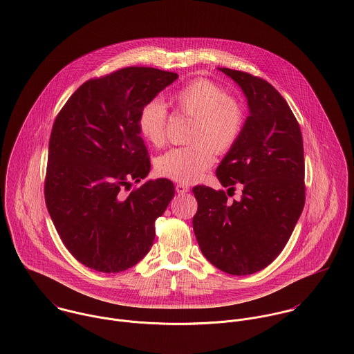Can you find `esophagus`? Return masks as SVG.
<instances>
[{
    "label": "esophagus",
    "instance_id": "34e87169",
    "mask_svg": "<svg viewBox=\"0 0 354 354\" xmlns=\"http://www.w3.org/2000/svg\"><path fill=\"white\" fill-rule=\"evenodd\" d=\"M175 190H176V193H178V194H186V193L190 190V187H189L187 185L178 183V185L175 186Z\"/></svg>",
    "mask_w": 354,
    "mask_h": 354
}]
</instances>
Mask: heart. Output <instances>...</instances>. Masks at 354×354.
<instances>
[{"mask_svg": "<svg viewBox=\"0 0 354 354\" xmlns=\"http://www.w3.org/2000/svg\"><path fill=\"white\" fill-rule=\"evenodd\" d=\"M175 110L194 118L190 129L189 147L172 148L156 160V171L162 178L180 183H193L202 178L214 162V152H228L239 140L244 113L235 99L220 86L196 80L171 96ZM168 113L158 100H149L138 113L137 127L142 138L153 147L165 141Z\"/></svg>", "mask_w": 354, "mask_h": 354, "instance_id": "b5f03b06", "label": "heart"}]
</instances>
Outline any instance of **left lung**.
<instances>
[{
	"mask_svg": "<svg viewBox=\"0 0 354 354\" xmlns=\"http://www.w3.org/2000/svg\"><path fill=\"white\" fill-rule=\"evenodd\" d=\"M241 88L250 115L216 169L228 190L241 185L231 203L223 190L196 186L193 218L205 258L234 275L257 273L283 250L306 202L301 130L272 84L245 72L218 68Z\"/></svg>",
	"mask_w": 354,
	"mask_h": 354,
	"instance_id": "8db88e82",
	"label": "left lung"
}]
</instances>
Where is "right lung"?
<instances>
[{
    "instance_id": "right-lung-1",
    "label": "right lung",
    "mask_w": 354,
    "mask_h": 354,
    "mask_svg": "<svg viewBox=\"0 0 354 354\" xmlns=\"http://www.w3.org/2000/svg\"><path fill=\"white\" fill-rule=\"evenodd\" d=\"M179 76L123 68L88 80L53 124L44 199L69 252L89 269L119 273L137 265L155 240V221L175 196L168 179H145L151 161L138 113Z\"/></svg>"
}]
</instances>
